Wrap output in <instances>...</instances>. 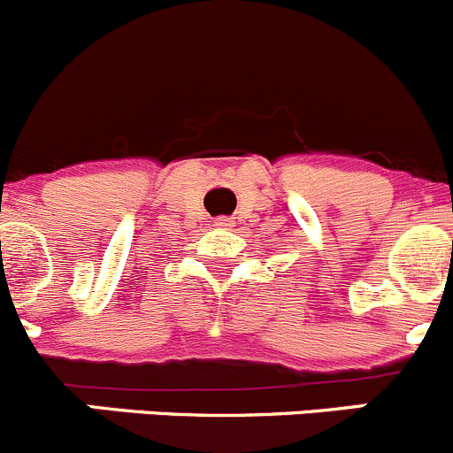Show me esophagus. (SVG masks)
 I'll use <instances>...</instances> for the list:
<instances>
[{
  "label": "esophagus",
  "instance_id": "obj_1",
  "mask_svg": "<svg viewBox=\"0 0 453 453\" xmlns=\"http://www.w3.org/2000/svg\"><path fill=\"white\" fill-rule=\"evenodd\" d=\"M218 225H222V226H228V220H220V222H218Z\"/></svg>",
  "mask_w": 453,
  "mask_h": 453
}]
</instances>
